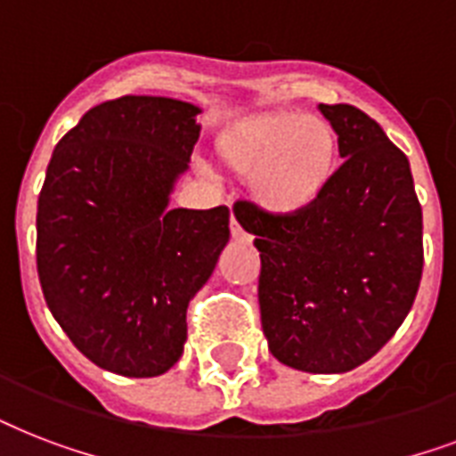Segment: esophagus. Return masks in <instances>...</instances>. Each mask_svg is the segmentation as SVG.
Returning <instances> with one entry per match:
<instances>
[{
	"label": "esophagus",
	"mask_w": 456,
	"mask_h": 456,
	"mask_svg": "<svg viewBox=\"0 0 456 456\" xmlns=\"http://www.w3.org/2000/svg\"><path fill=\"white\" fill-rule=\"evenodd\" d=\"M229 232H232V239H234V241H246V239H248L246 232L241 229V224L236 222L234 215H232V220H229Z\"/></svg>",
	"instance_id": "esophagus-1"
}]
</instances>
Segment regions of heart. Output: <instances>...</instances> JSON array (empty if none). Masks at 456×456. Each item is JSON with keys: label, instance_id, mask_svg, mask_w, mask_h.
<instances>
[{"label": "heart", "instance_id": "obj_1", "mask_svg": "<svg viewBox=\"0 0 456 456\" xmlns=\"http://www.w3.org/2000/svg\"><path fill=\"white\" fill-rule=\"evenodd\" d=\"M338 156L331 125L298 110L253 116L217 142L220 163L248 179L253 203L277 217H296L317 206L336 177Z\"/></svg>", "mask_w": 456, "mask_h": 456}]
</instances>
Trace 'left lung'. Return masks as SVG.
Returning a JSON list of instances; mask_svg holds the SVG:
<instances>
[{
    "instance_id": "8db88e82",
    "label": "left lung",
    "mask_w": 456,
    "mask_h": 456,
    "mask_svg": "<svg viewBox=\"0 0 456 456\" xmlns=\"http://www.w3.org/2000/svg\"><path fill=\"white\" fill-rule=\"evenodd\" d=\"M343 165L296 217L239 203L260 250L257 300L270 353L307 374H343L400 329L424 270V222L410 160L354 106L319 103Z\"/></svg>"
}]
</instances>
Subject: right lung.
<instances>
[{
	"label": "right lung",
	"instance_id": "1",
	"mask_svg": "<svg viewBox=\"0 0 456 456\" xmlns=\"http://www.w3.org/2000/svg\"><path fill=\"white\" fill-rule=\"evenodd\" d=\"M199 106L120 96L61 139L37 200V274L53 319L96 367L151 379L184 353L186 307L229 241V208H170Z\"/></svg>",
	"mask_w": 456,
	"mask_h": 456
}]
</instances>
